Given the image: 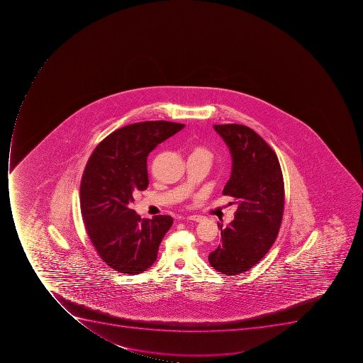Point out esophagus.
<instances>
[{"label": "esophagus", "instance_id": "esophagus-1", "mask_svg": "<svg viewBox=\"0 0 363 363\" xmlns=\"http://www.w3.org/2000/svg\"><path fill=\"white\" fill-rule=\"evenodd\" d=\"M187 219L193 220V221H196V223H200L201 220L203 219L202 216H197V214H191V216H187Z\"/></svg>", "mask_w": 363, "mask_h": 363}]
</instances>
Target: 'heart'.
Here are the masks:
<instances>
[{
    "label": "heart",
    "mask_w": 363,
    "mask_h": 363,
    "mask_svg": "<svg viewBox=\"0 0 363 363\" xmlns=\"http://www.w3.org/2000/svg\"><path fill=\"white\" fill-rule=\"evenodd\" d=\"M203 157L206 160H212V152L210 150L206 149V146L203 145H194L191 149V155L189 157Z\"/></svg>",
    "instance_id": "b5f03b06"
}]
</instances>
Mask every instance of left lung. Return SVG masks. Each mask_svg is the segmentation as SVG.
Here are the masks:
<instances>
[{
  "label": "left lung",
  "instance_id": "obj_1",
  "mask_svg": "<svg viewBox=\"0 0 363 363\" xmlns=\"http://www.w3.org/2000/svg\"><path fill=\"white\" fill-rule=\"evenodd\" d=\"M233 157L223 194L238 204L235 219L221 230V243L208 262L225 276L255 267L272 249L284 213L283 172L274 150L253 129L237 123L214 125Z\"/></svg>",
  "mask_w": 363,
  "mask_h": 363
}]
</instances>
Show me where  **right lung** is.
<instances>
[{"label":"right lung","mask_w":363,"mask_h":363,"mask_svg":"<svg viewBox=\"0 0 363 363\" xmlns=\"http://www.w3.org/2000/svg\"><path fill=\"white\" fill-rule=\"evenodd\" d=\"M185 127L144 121L118 129L95 147L80 183V211L97 253L120 274H138L155 262L174 220L142 219L130 208L135 191L149 186L147 157L157 144Z\"/></svg>","instance_id":"obj_1"}]
</instances>
